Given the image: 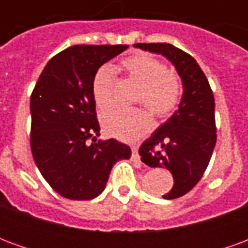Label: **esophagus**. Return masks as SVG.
<instances>
[{
  "label": "esophagus",
  "instance_id": "esophagus-1",
  "mask_svg": "<svg viewBox=\"0 0 248 248\" xmlns=\"http://www.w3.org/2000/svg\"><path fill=\"white\" fill-rule=\"evenodd\" d=\"M131 151H133V154H131V158H133L135 162H140V154H138V147H137V146H131Z\"/></svg>",
  "mask_w": 248,
  "mask_h": 248
}]
</instances>
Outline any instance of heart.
I'll return each instance as SVG.
<instances>
[{"label": "heart", "instance_id": "b5f03b06", "mask_svg": "<svg viewBox=\"0 0 248 248\" xmlns=\"http://www.w3.org/2000/svg\"><path fill=\"white\" fill-rule=\"evenodd\" d=\"M129 76L142 85L138 101H142L151 113L163 117L177 108L181 86L174 73L167 70L161 61L149 54H135L122 62ZM114 69L102 66L93 79V97L99 111L113 102ZM101 122L105 131L114 138L135 140L151 127V119L145 110L111 108L102 114Z\"/></svg>", "mask_w": 248, "mask_h": 248}]
</instances>
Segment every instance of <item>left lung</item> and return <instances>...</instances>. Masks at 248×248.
<instances>
[{
	"mask_svg": "<svg viewBox=\"0 0 248 248\" xmlns=\"http://www.w3.org/2000/svg\"><path fill=\"white\" fill-rule=\"evenodd\" d=\"M134 47L163 56L182 79L178 110L140 147L143 163L171 172L174 186L163 198H179L199 182L217 143L213 92L197 61L181 49L170 44H135Z\"/></svg>",
	"mask_w": 248,
	"mask_h": 248,
	"instance_id": "1",
	"label": "left lung"
}]
</instances>
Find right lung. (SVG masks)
Listing matches in <instances>:
<instances>
[{
	"instance_id": "add662e5",
	"label": "right lung",
	"mask_w": 248,
	"mask_h": 248,
	"mask_svg": "<svg viewBox=\"0 0 248 248\" xmlns=\"http://www.w3.org/2000/svg\"><path fill=\"white\" fill-rule=\"evenodd\" d=\"M127 47H67L46 63L35 83L30 97L31 154L42 177L61 197L73 201L98 197L111 167L131 155L124 143L95 138L101 129L93 97L98 69Z\"/></svg>"
}]
</instances>
